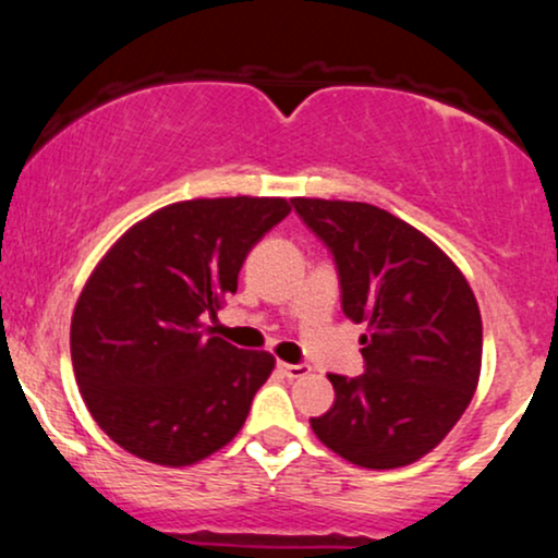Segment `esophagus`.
Returning <instances> with one entry per match:
<instances>
[{"mask_svg":"<svg viewBox=\"0 0 558 558\" xmlns=\"http://www.w3.org/2000/svg\"><path fill=\"white\" fill-rule=\"evenodd\" d=\"M280 373H283L288 380H299V377H306L312 373L310 364H280Z\"/></svg>","mask_w":558,"mask_h":558,"instance_id":"obj_1","label":"esophagus"}]
</instances>
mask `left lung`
Wrapping results in <instances>:
<instances>
[{
	"instance_id": "left-lung-1",
	"label": "left lung",
	"mask_w": 558,
	"mask_h": 558,
	"mask_svg": "<svg viewBox=\"0 0 558 558\" xmlns=\"http://www.w3.org/2000/svg\"><path fill=\"white\" fill-rule=\"evenodd\" d=\"M328 243L343 315L367 325L364 375H328L336 401L312 430L364 470L430 453L462 420L480 380L483 319L470 283L422 230L386 209L341 198H293Z\"/></svg>"
}]
</instances>
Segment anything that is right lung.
<instances>
[{
  "instance_id": "1",
  "label": "right lung",
  "mask_w": 558,
  "mask_h": 558,
  "mask_svg": "<svg viewBox=\"0 0 558 558\" xmlns=\"http://www.w3.org/2000/svg\"><path fill=\"white\" fill-rule=\"evenodd\" d=\"M291 213L280 196L191 198L128 228L88 275L70 356L88 412L120 448L189 466L239 435L272 375L270 351L204 336L246 254Z\"/></svg>"
}]
</instances>
